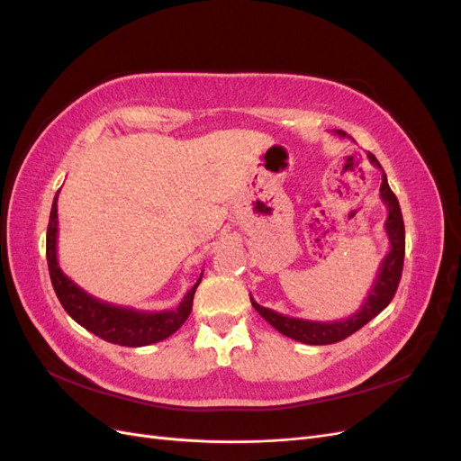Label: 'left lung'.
Here are the masks:
<instances>
[{
    "mask_svg": "<svg viewBox=\"0 0 461 461\" xmlns=\"http://www.w3.org/2000/svg\"><path fill=\"white\" fill-rule=\"evenodd\" d=\"M337 134L346 138V132L342 131H337ZM367 158L371 165L379 167L383 171L381 163L376 161V158L371 151H367ZM381 200L388 209L384 230L388 236L390 249L383 258L379 273H376L373 286L367 292V298L359 305V310L350 317L339 319V321H308V319L288 317L283 313H276L269 308H263V305H259L252 296H249V302H252L256 312L267 321L271 327H275L278 332H283L285 337L292 340L323 346V344H334L348 339L350 334L367 325L373 317H376L386 308L390 300H393L396 294V288L402 276L403 254H406V230H403V219H402L398 198L394 196V192L390 190L384 171H383V183H381Z\"/></svg>",
    "mask_w": 461,
    "mask_h": 461,
    "instance_id": "8db88e82",
    "label": "left lung"
}]
</instances>
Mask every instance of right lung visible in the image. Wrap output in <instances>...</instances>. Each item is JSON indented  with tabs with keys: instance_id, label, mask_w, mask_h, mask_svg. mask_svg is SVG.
Returning <instances> with one entry per match:
<instances>
[{
	"instance_id": "right-lung-1",
	"label": "right lung",
	"mask_w": 461,
	"mask_h": 461,
	"mask_svg": "<svg viewBox=\"0 0 461 461\" xmlns=\"http://www.w3.org/2000/svg\"><path fill=\"white\" fill-rule=\"evenodd\" d=\"M58 196L55 194L51 203V213L48 222V234H46V258L48 267L55 294H58L65 312L71 315L80 327L94 332L111 344L119 346H148L156 344L165 339H169L173 332L183 327L192 312V302L196 288L202 281V275L198 283L194 285L175 310L165 312H144L134 308H122V305L107 303L104 300H97L86 290H82L75 281L68 278L58 259Z\"/></svg>"
}]
</instances>
